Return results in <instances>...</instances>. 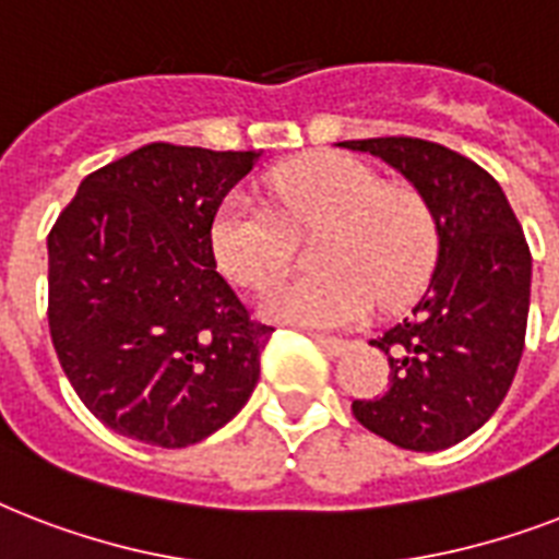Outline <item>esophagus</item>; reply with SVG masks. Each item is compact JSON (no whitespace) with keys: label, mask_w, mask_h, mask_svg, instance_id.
<instances>
[{"label":"esophagus","mask_w":559,"mask_h":559,"mask_svg":"<svg viewBox=\"0 0 559 559\" xmlns=\"http://www.w3.org/2000/svg\"><path fill=\"white\" fill-rule=\"evenodd\" d=\"M310 336H313L316 345L322 350H328V354H342V350L348 348V340H340V336H324V333H310Z\"/></svg>","instance_id":"obj_1"}]
</instances>
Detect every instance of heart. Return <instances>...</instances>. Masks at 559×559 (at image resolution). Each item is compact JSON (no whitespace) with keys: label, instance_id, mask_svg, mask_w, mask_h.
Segmentation results:
<instances>
[{"label":"heart","instance_id":"b5f03b06","mask_svg":"<svg viewBox=\"0 0 559 559\" xmlns=\"http://www.w3.org/2000/svg\"><path fill=\"white\" fill-rule=\"evenodd\" d=\"M272 209L235 193L211 223V249L228 278L252 289L278 281L296 237L319 235L310 261L319 272L284 281L263 296V313L307 328H345L371 310H394L424 289L438 258L429 202L389 186L366 162L322 153L284 165L266 179Z\"/></svg>","mask_w":559,"mask_h":559}]
</instances>
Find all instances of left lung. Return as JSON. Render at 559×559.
Here are the masks:
<instances>
[{"label":"left lung","mask_w":559,"mask_h":559,"mask_svg":"<svg viewBox=\"0 0 559 559\" xmlns=\"http://www.w3.org/2000/svg\"><path fill=\"white\" fill-rule=\"evenodd\" d=\"M340 147L389 162L429 202L438 226L429 287L371 342L389 357V389L350 408L403 450H447L485 426L511 389L528 328L531 249L499 182L467 156L408 135Z\"/></svg>","instance_id":"8db88e82"}]
</instances>
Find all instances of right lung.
I'll list each match as a JSON object with an SVG mask.
<instances>
[{"label":"right lung","instance_id":"add662e5","mask_svg":"<svg viewBox=\"0 0 559 559\" xmlns=\"http://www.w3.org/2000/svg\"><path fill=\"white\" fill-rule=\"evenodd\" d=\"M261 153L153 142L83 179L48 231V331L83 406L179 450L246 406L270 324L217 272L211 223Z\"/></svg>","mask_w":559,"mask_h":559}]
</instances>
